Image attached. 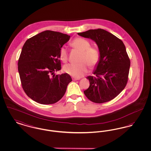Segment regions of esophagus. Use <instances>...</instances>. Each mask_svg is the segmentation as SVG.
I'll return each instance as SVG.
<instances>
[{"instance_id": "obj_1", "label": "esophagus", "mask_w": 151, "mask_h": 151, "mask_svg": "<svg viewBox=\"0 0 151 151\" xmlns=\"http://www.w3.org/2000/svg\"><path fill=\"white\" fill-rule=\"evenodd\" d=\"M79 78H72V80L73 81H76V80H79Z\"/></svg>"}]
</instances>
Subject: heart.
<instances>
[{
  "instance_id": "obj_1",
  "label": "heart",
  "mask_w": 151,
  "mask_h": 151,
  "mask_svg": "<svg viewBox=\"0 0 151 151\" xmlns=\"http://www.w3.org/2000/svg\"><path fill=\"white\" fill-rule=\"evenodd\" d=\"M73 49L81 52L79 63L65 65L63 70L65 73L75 78H81L88 71V65L91 68H94L98 65L100 54L98 49L91 46L90 42L83 38L77 37L70 43ZM59 57L60 60L66 63L68 59V51L65 46H62L59 50Z\"/></svg>"
}]
</instances>
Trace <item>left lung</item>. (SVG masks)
I'll use <instances>...</instances> for the list:
<instances>
[{"mask_svg":"<svg viewBox=\"0 0 151 151\" xmlns=\"http://www.w3.org/2000/svg\"><path fill=\"white\" fill-rule=\"evenodd\" d=\"M78 35L96 42L100 54L95 76L86 78L90 85L84 93L89 100L97 104L114 99L126 86L129 79L130 60L124 43L104 29H90Z\"/></svg>","mask_w":151,"mask_h":151,"instance_id":"left-lung-1","label":"left lung"}]
</instances>
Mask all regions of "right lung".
<instances>
[{
  "label": "right lung",
  "instance_id": "1",
  "mask_svg": "<svg viewBox=\"0 0 151 151\" xmlns=\"http://www.w3.org/2000/svg\"><path fill=\"white\" fill-rule=\"evenodd\" d=\"M70 36L45 30L27 40L18 61L22 88L26 94L37 102L55 104L65 95L72 81L67 73L55 75L61 70L60 49Z\"/></svg>",
  "mask_w": 151,
  "mask_h": 151
}]
</instances>
